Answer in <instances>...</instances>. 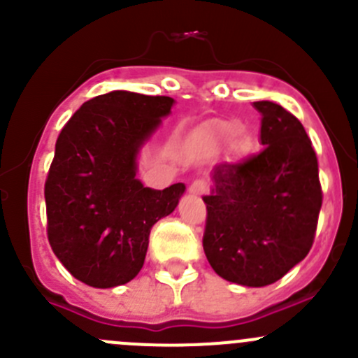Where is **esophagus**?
<instances>
[{
  "label": "esophagus",
  "mask_w": 358,
  "mask_h": 358,
  "mask_svg": "<svg viewBox=\"0 0 358 358\" xmlns=\"http://www.w3.org/2000/svg\"><path fill=\"white\" fill-rule=\"evenodd\" d=\"M209 185L206 180H194L189 187V192L194 194V196H202V194L208 192Z\"/></svg>",
  "instance_id": "1"
}]
</instances>
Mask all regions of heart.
<instances>
[{
  "mask_svg": "<svg viewBox=\"0 0 358 358\" xmlns=\"http://www.w3.org/2000/svg\"><path fill=\"white\" fill-rule=\"evenodd\" d=\"M230 131H236V128H230Z\"/></svg>",
  "mask_w": 358,
  "mask_h": 358,
  "instance_id": "1",
  "label": "heart"
}]
</instances>
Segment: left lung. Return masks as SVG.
I'll return each instance as SVG.
<instances>
[{"mask_svg": "<svg viewBox=\"0 0 358 358\" xmlns=\"http://www.w3.org/2000/svg\"><path fill=\"white\" fill-rule=\"evenodd\" d=\"M265 149L237 164L213 168L202 237L220 277L249 287L282 279L312 249L322 206L315 150L301 122L279 103L262 100Z\"/></svg>", "mask_w": 358, "mask_h": 358, "instance_id": "1", "label": "left lung"}]
</instances>
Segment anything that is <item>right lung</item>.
Instances as JSON below:
<instances>
[{
  "mask_svg": "<svg viewBox=\"0 0 358 358\" xmlns=\"http://www.w3.org/2000/svg\"><path fill=\"white\" fill-rule=\"evenodd\" d=\"M175 100L110 92L83 103L60 131L45 182L46 232L64 266L99 289L135 279L150 229L175 211L183 183L136 180V154Z\"/></svg>",
  "mask_w": 358,
  "mask_h": 358,
  "instance_id": "right-lung-1",
  "label": "right lung"
}]
</instances>
